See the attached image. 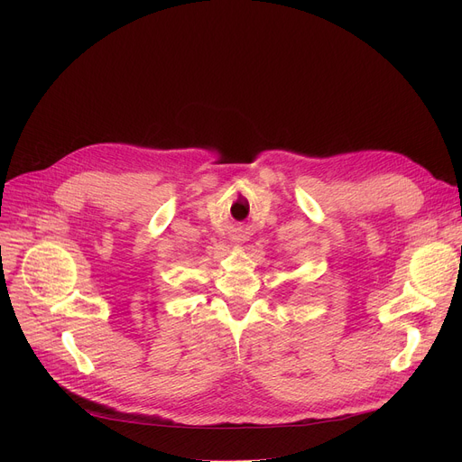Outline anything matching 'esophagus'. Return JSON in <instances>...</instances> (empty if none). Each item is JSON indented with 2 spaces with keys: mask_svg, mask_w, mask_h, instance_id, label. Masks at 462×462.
Masks as SVG:
<instances>
[{
  "mask_svg": "<svg viewBox=\"0 0 462 462\" xmlns=\"http://www.w3.org/2000/svg\"><path fill=\"white\" fill-rule=\"evenodd\" d=\"M234 241H236V244H244V241H245V236H234Z\"/></svg>",
  "mask_w": 462,
  "mask_h": 462,
  "instance_id": "esophagus-1",
  "label": "esophagus"
}]
</instances>
